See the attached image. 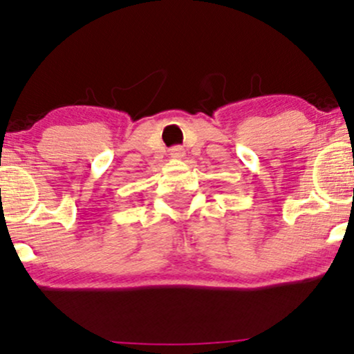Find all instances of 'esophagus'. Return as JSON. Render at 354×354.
Listing matches in <instances>:
<instances>
[{
  "label": "esophagus",
  "mask_w": 354,
  "mask_h": 354,
  "mask_svg": "<svg viewBox=\"0 0 354 354\" xmlns=\"http://www.w3.org/2000/svg\"><path fill=\"white\" fill-rule=\"evenodd\" d=\"M171 158L174 160H181V158H185V149L181 148V146H176V148L171 149Z\"/></svg>",
  "instance_id": "esophagus-1"
}]
</instances>
